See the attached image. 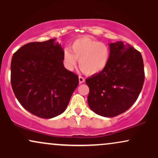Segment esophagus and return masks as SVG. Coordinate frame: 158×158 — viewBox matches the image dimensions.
<instances>
[{
	"label": "esophagus",
	"mask_w": 158,
	"mask_h": 158,
	"mask_svg": "<svg viewBox=\"0 0 158 158\" xmlns=\"http://www.w3.org/2000/svg\"><path fill=\"white\" fill-rule=\"evenodd\" d=\"M79 83H80V84H81V83H83V82H85V79L84 78H83L82 77H79Z\"/></svg>",
	"instance_id": "1"
}]
</instances>
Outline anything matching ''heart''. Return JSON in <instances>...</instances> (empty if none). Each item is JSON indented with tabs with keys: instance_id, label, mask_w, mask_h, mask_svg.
<instances>
[{
	"instance_id": "heart-1",
	"label": "heart",
	"mask_w": 158,
	"mask_h": 158,
	"mask_svg": "<svg viewBox=\"0 0 158 158\" xmlns=\"http://www.w3.org/2000/svg\"><path fill=\"white\" fill-rule=\"evenodd\" d=\"M63 52V63L68 70H73L79 59V68L88 75H94L106 68L110 57L109 46L89 36L79 38Z\"/></svg>"
}]
</instances>
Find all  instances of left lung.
<instances>
[{
  "mask_svg": "<svg viewBox=\"0 0 158 158\" xmlns=\"http://www.w3.org/2000/svg\"><path fill=\"white\" fill-rule=\"evenodd\" d=\"M110 60L100 73L85 80L88 103L94 113L105 117L123 114L137 100L144 82L141 53L123 41L110 43Z\"/></svg>",
  "mask_w": 158,
  "mask_h": 158,
  "instance_id": "obj_1",
  "label": "left lung"
}]
</instances>
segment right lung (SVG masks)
I'll use <instances>...</instances> for the list:
<instances>
[{"label": "right lung", "instance_id": "1", "mask_svg": "<svg viewBox=\"0 0 158 158\" xmlns=\"http://www.w3.org/2000/svg\"><path fill=\"white\" fill-rule=\"evenodd\" d=\"M56 39L23 45L11 61V85L16 98L29 112L44 119L62 114L79 85V77L63 64Z\"/></svg>", "mask_w": 158, "mask_h": 158}]
</instances>
